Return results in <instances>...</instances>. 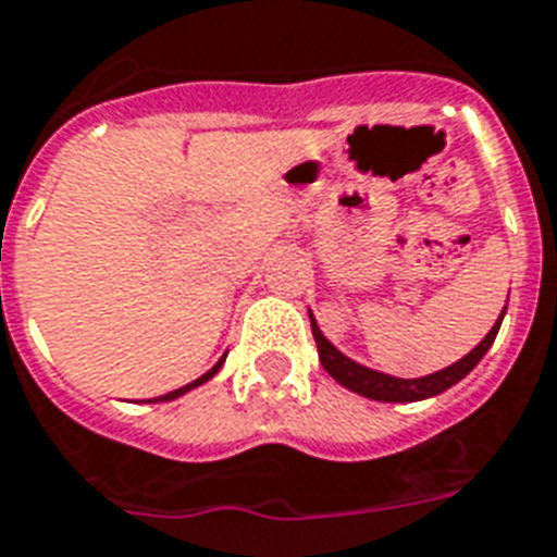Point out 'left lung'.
Masks as SVG:
<instances>
[{
    "label": "left lung",
    "mask_w": 557,
    "mask_h": 557,
    "mask_svg": "<svg viewBox=\"0 0 557 557\" xmlns=\"http://www.w3.org/2000/svg\"><path fill=\"white\" fill-rule=\"evenodd\" d=\"M500 320H504V314H500ZM500 320L492 325V332L486 334V337H483V341L478 343L467 357H460L458 363L446 366V369H441V372L435 374H426V377H414V381H404V377L372 372V369H366V366L355 363V360H349L346 355H341V351L334 349L332 343L325 341L323 334H320L314 318H311V334H314V343H318L320 363H323V369L332 374L334 381L343 383V386L351 388V392H357V395L372 397V400H386V404H411V400H423V397L441 395V392H446V388L455 386L458 381H463L474 366L481 363V357L490 351L492 343H495Z\"/></svg>",
    "instance_id": "1"
}]
</instances>
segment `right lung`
<instances>
[{"label":"right lung","instance_id":"right-lung-1","mask_svg":"<svg viewBox=\"0 0 557 557\" xmlns=\"http://www.w3.org/2000/svg\"><path fill=\"white\" fill-rule=\"evenodd\" d=\"M220 366H223V360H220V363H216L214 369H211V372H206V374H202V377H197V381H194V383H188V386H183V388H174V392H169V395H162V397H153V400H174V397L185 395V392H188V388L200 386V383H206L208 377H214V374L220 372Z\"/></svg>","mask_w":557,"mask_h":557}]
</instances>
